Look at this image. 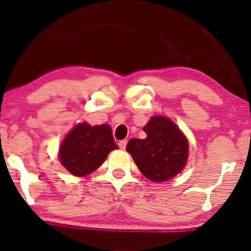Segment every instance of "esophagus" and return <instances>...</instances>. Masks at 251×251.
Returning <instances> with one entry per match:
<instances>
[{
    "label": "esophagus",
    "instance_id": "obj_1",
    "mask_svg": "<svg viewBox=\"0 0 251 251\" xmlns=\"http://www.w3.org/2000/svg\"><path fill=\"white\" fill-rule=\"evenodd\" d=\"M126 143H128V142H126V140H120V142H119V147H120V149L126 150Z\"/></svg>",
    "mask_w": 251,
    "mask_h": 251
}]
</instances>
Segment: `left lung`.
I'll return each mask as SVG.
<instances>
[{
	"label": "left lung",
	"mask_w": 251,
	"mask_h": 251,
	"mask_svg": "<svg viewBox=\"0 0 251 251\" xmlns=\"http://www.w3.org/2000/svg\"><path fill=\"white\" fill-rule=\"evenodd\" d=\"M145 139L132 138L126 151L144 176L164 181L176 176L186 164L188 143L178 126L163 116H153L144 126Z\"/></svg>",
	"instance_id": "left-lung-1"
}]
</instances>
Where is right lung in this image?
<instances>
[{"instance_id":"right-lung-1","label":"right lung","mask_w":251,"mask_h":251,"mask_svg":"<svg viewBox=\"0 0 251 251\" xmlns=\"http://www.w3.org/2000/svg\"><path fill=\"white\" fill-rule=\"evenodd\" d=\"M118 149L107 125H77L61 143L59 159L74 176L83 177L104 162L108 153Z\"/></svg>"}]
</instances>
